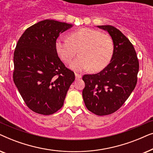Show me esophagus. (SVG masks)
<instances>
[{
  "instance_id": "34e87169",
  "label": "esophagus",
  "mask_w": 153,
  "mask_h": 153,
  "mask_svg": "<svg viewBox=\"0 0 153 153\" xmlns=\"http://www.w3.org/2000/svg\"><path fill=\"white\" fill-rule=\"evenodd\" d=\"M75 76H76V79H81V77H82V75L81 74H78V73H75Z\"/></svg>"
}]
</instances>
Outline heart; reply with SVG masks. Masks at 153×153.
I'll use <instances>...</instances> for the list:
<instances>
[{
  "instance_id": "heart-1",
  "label": "heart",
  "mask_w": 153,
  "mask_h": 153,
  "mask_svg": "<svg viewBox=\"0 0 153 153\" xmlns=\"http://www.w3.org/2000/svg\"><path fill=\"white\" fill-rule=\"evenodd\" d=\"M55 49L65 63H70L79 51L80 56L70 65L74 70L91 68L93 71H100L111 60L114 45L108 34L95 29L83 28L71 33L69 39L58 37L56 40Z\"/></svg>"
}]
</instances>
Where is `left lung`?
Listing matches in <instances>:
<instances>
[{
	"label": "left lung",
	"mask_w": 153,
	"mask_h": 153,
	"mask_svg": "<svg viewBox=\"0 0 153 153\" xmlns=\"http://www.w3.org/2000/svg\"><path fill=\"white\" fill-rule=\"evenodd\" d=\"M97 27L107 31L112 37L114 55L100 72L83 75L82 95L90 111L106 116L118 110L134 91L139 62L133 45L120 30L109 25Z\"/></svg>",
	"instance_id": "8db88e82"
}]
</instances>
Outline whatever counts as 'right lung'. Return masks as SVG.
I'll return each mask as SVG.
<instances>
[{
    "label": "right lung",
    "mask_w": 153,
    "mask_h": 153,
    "mask_svg": "<svg viewBox=\"0 0 153 153\" xmlns=\"http://www.w3.org/2000/svg\"><path fill=\"white\" fill-rule=\"evenodd\" d=\"M72 24L52 19L26 29L14 52L13 80L27 106L37 114L51 115L63 106L74 72L66 68L55 49L60 34Z\"/></svg>",
    "instance_id": "obj_1"
}]
</instances>
